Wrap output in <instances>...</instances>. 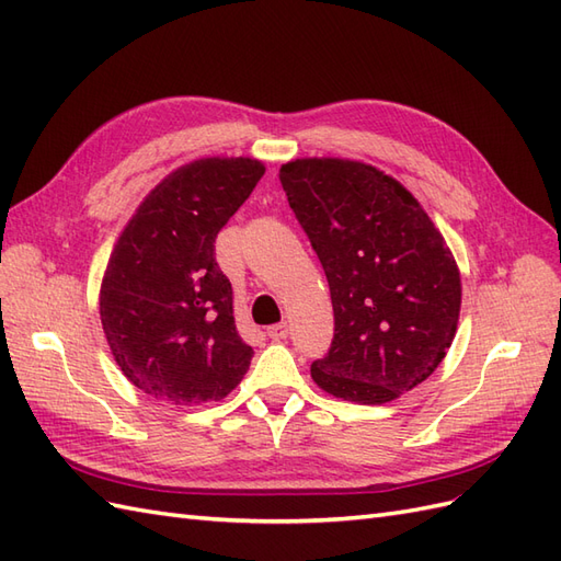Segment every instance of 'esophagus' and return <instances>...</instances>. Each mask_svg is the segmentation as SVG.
<instances>
[{
  "label": "esophagus",
  "mask_w": 561,
  "mask_h": 561,
  "mask_svg": "<svg viewBox=\"0 0 561 561\" xmlns=\"http://www.w3.org/2000/svg\"><path fill=\"white\" fill-rule=\"evenodd\" d=\"M267 336H270L272 341H284L286 336H289V324H286V322L272 324V327L267 329Z\"/></svg>",
  "instance_id": "esophagus-1"
}]
</instances>
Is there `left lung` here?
<instances>
[{
    "mask_svg": "<svg viewBox=\"0 0 561 561\" xmlns=\"http://www.w3.org/2000/svg\"><path fill=\"white\" fill-rule=\"evenodd\" d=\"M279 180L332 294L334 341L310 377L357 405L391 403L434 375L455 339V255L420 201L375 165L296 158Z\"/></svg>",
    "mask_w": 561,
    "mask_h": 561,
    "instance_id": "obj_1",
    "label": "left lung"
}]
</instances>
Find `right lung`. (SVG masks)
<instances>
[{"label": "right lung", "instance_id": "right-lung-1", "mask_svg": "<svg viewBox=\"0 0 561 561\" xmlns=\"http://www.w3.org/2000/svg\"><path fill=\"white\" fill-rule=\"evenodd\" d=\"M263 172L249 156L196 158L158 182L123 227L99 314L113 360L141 393L201 405L222 400L247 375L253 348L237 332L215 237Z\"/></svg>", "mask_w": 561, "mask_h": 561}]
</instances>
